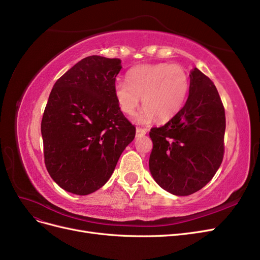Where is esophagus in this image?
Here are the masks:
<instances>
[{"mask_svg":"<svg viewBox=\"0 0 260 260\" xmlns=\"http://www.w3.org/2000/svg\"><path fill=\"white\" fill-rule=\"evenodd\" d=\"M146 133H147V129H146V128L137 127V129H136V136H137V137H141V136L146 135Z\"/></svg>","mask_w":260,"mask_h":260,"instance_id":"34e87169","label":"esophagus"}]
</instances>
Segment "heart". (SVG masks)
<instances>
[{
    "label": "heart",
    "instance_id": "heart-1",
    "mask_svg": "<svg viewBox=\"0 0 260 260\" xmlns=\"http://www.w3.org/2000/svg\"><path fill=\"white\" fill-rule=\"evenodd\" d=\"M189 77L179 64L154 63L136 67L127 73V83L116 81L114 96L122 112L133 114L142 97L145 108L139 122H150L155 116L169 120L185 105Z\"/></svg>",
    "mask_w": 260,
    "mask_h": 260
}]
</instances>
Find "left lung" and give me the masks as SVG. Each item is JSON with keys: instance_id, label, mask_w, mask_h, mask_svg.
Instances as JSON below:
<instances>
[{"instance_id": "obj_1", "label": "left lung", "mask_w": 260, "mask_h": 260, "mask_svg": "<svg viewBox=\"0 0 260 260\" xmlns=\"http://www.w3.org/2000/svg\"><path fill=\"white\" fill-rule=\"evenodd\" d=\"M225 115L214 83L194 68L189 97L175 116L149 135V169L156 183L175 196H189L211 181L224 153Z\"/></svg>"}]
</instances>
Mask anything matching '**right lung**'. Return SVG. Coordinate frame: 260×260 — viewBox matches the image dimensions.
<instances>
[{
    "mask_svg": "<svg viewBox=\"0 0 260 260\" xmlns=\"http://www.w3.org/2000/svg\"><path fill=\"white\" fill-rule=\"evenodd\" d=\"M119 58L88 56L58 79L41 123L44 162L58 186L93 193L111 177L136 127L114 96Z\"/></svg>",
    "mask_w": 260,
    "mask_h": 260,
    "instance_id": "1",
    "label": "right lung"
}]
</instances>
